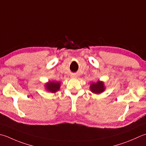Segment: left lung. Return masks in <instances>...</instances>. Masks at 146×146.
<instances>
[{"instance_id":"8db88e82","label":"left lung","mask_w":146,"mask_h":146,"mask_svg":"<svg viewBox=\"0 0 146 146\" xmlns=\"http://www.w3.org/2000/svg\"><path fill=\"white\" fill-rule=\"evenodd\" d=\"M90 90L93 93L100 94L104 90L103 82H98L97 83H93L90 85Z\"/></svg>"}]
</instances>
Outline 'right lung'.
Masks as SVG:
<instances>
[{"mask_svg": "<svg viewBox=\"0 0 146 146\" xmlns=\"http://www.w3.org/2000/svg\"><path fill=\"white\" fill-rule=\"evenodd\" d=\"M60 83L59 82H49L46 84V89L51 92H56L59 90L60 88Z\"/></svg>", "mask_w": 146, "mask_h": 146, "instance_id": "obj_1", "label": "right lung"}]
</instances>
